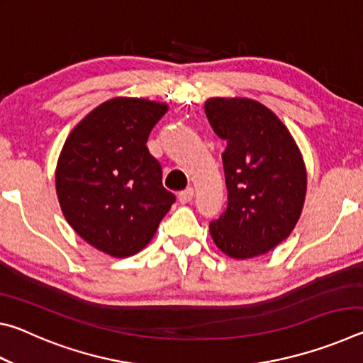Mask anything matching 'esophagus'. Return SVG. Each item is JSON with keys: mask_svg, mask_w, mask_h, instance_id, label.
Listing matches in <instances>:
<instances>
[{"mask_svg": "<svg viewBox=\"0 0 363 363\" xmlns=\"http://www.w3.org/2000/svg\"><path fill=\"white\" fill-rule=\"evenodd\" d=\"M192 200H194V189L192 187L182 190V192L179 194V201H181L182 205L190 203V201H192Z\"/></svg>", "mask_w": 363, "mask_h": 363, "instance_id": "34e87169", "label": "esophagus"}]
</instances>
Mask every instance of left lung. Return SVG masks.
<instances>
[{
  "mask_svg": "<svg viewBox=\"0 0 363 363\" xmlns=\"http://www.w3.org/2000/svg\"><path fill=\"white\" fill-rule=\"evenodd\" d=\"M205 113L227 143V208L210 223L216 247L235 259L269 253L303 211L307 174L290 131L272 110L245 97H211Z\"/></svg>",
  "mask_w": 363,
  "mask_h": 363,
  "instance_id": "8db88e82",
  "label": "left lung"
}]
</instances>
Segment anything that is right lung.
<instances>
[{
	"instance_id": "1",
	"label": "right lung",
	"mask_w": 363,
	"mask_h": 363,
	"mask_svg": "<svg viewBox=\"0 0 363 363\" xmlns=\"http://www.w3.org/2000/svg\"><path fill=\"white\" fill-rule=\"evenodd\" d=\"M167 112L163 102L115 97L73 128L59 155L56 192L67 223L113 257L139 253L176 201L147 149Z\"/></svg>"
}]
</instances>
